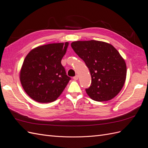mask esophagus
Listing matches in <instances>:
<instances>
[{"instance_id":"esophagus-1","label":"esophagus","mask_w":148,"mask_h":148,"mask_svg":"<svg viewBox=\"0 0 148 148\" xmlns=\"http://www.w3.org/2000/svg\"><path fill=\"white\" fill-rule=\"evenodd\" d=\"M78 79V75H76L73 77V79H75V80H77Z\"/></svg>"}]
</instances>
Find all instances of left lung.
Listing matches in <instances>:
<instances>
[{
    "mask_svg": "<svg viewBox=\"0 0 148 148\" xmlns=\"http://www.w3.org/2000/svg\"><path fill=\"white\" fill-rule=\"evenodd\" d=\"M71 46L90 71L91 84L86 89L90 98L102 102L117 96L127 76L126 63L117 49L110 44L95 40L74 41Z\"/></svg>",
    "mask_w": 148,
    "mask_h": 148,
    "instance_id": "obj_1",
    "label": "left lung"
}]
</instances>
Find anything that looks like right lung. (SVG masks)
<instances>
[{"mask_svg": "<svg viewBox=\"0 0 148 148\" xmlns=\"http://www.w3.org/2000/svg\"><path fill=\"white\" fill-rule=\"evenodd\" d=\"M69 42L52 43L33 49L26 56L20 79L26 93L40 103H49L59 97L70 78L61 60Z\"/></svg>", "mask_w": 148, "mask_h": 148, "instance_id": "1", "label": "right lung"}]
</instances>
